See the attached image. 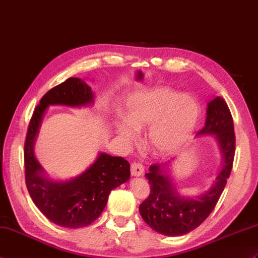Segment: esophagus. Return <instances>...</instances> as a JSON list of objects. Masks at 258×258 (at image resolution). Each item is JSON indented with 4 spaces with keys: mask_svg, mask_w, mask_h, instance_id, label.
Masks as SVG:
<instances>
[{
    "mask_svg": "<svg viewBox=\"0 0 258 258\" xmlns=\"http://www.w3.org/2000/svg\"><path fill=\"white\" fill-rule=\"evenodd\" d=\"M131 173L132 176H136L140 177L143 176L144 173V167L141 163H133L131 165Z\"/></svg>",
    "mask_w": 258,
    "mask_h": 258,
    "instance_id": "obj_1",
    "label": "esophagus"
}]
</instances>
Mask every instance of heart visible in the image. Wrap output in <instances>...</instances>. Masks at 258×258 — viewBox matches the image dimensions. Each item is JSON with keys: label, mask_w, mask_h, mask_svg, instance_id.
Segmentation results:
<instances>
[{"label": "heart", "mask_w": 258, "mask_h": 258, "mask_svg": "<svg viewBox=\"0 0 258 258\" xmlns=\"http://www.w3.org/2000/svg\"><path fill=\"white\" fill-rule=\"evenodd\" d=\"M199 116L200 107L194 98L159 87L145 90L128 100L125 121L117 124V133L131 142L135 140V131L149 125V146L159 155H167L189 139Z\"/></svg>", "instance_id": "1"}]
</instances>
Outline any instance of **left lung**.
<instances>
[{"mask_svg":"<svg viewBox=\"0 0 258 258\" xmlns=\"http://www.w3.org/2000/svg\"><path fill=\"white\" fill-rule=\"evenodd\" d=\"M208 134L214 135L219 142L223 166L212 188L205 195L198 198L180 197L166 173L167 164L149 167L146 178L151 192L140 205V213L143 220L160 234L179 236L195 230L210 215L223 192L234 161L235 133L231 111L220 97L209 102L206 124L198 133Z\"/></svg>","mask_w":258,"mask_h":258,"instance_id":"obj_1","label":"left lung"}]
</instances>
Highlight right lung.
Segmentation results:
<instances>
[{
  "label": "right lung",
  "instance_id": "add662e5",
  "mask_svg": "<svg viewBox=\"0 0 258 258\" xmlns=\"http://www.w3.org/2000/svg\"><path fill=\"white\" fill-rule=\"evenodd\" d=\"M92 102L91 88L80 78H69L53 87L35 107L24 145L25 182L29 196L51 222L70 229L88 226L100 217L111 191L128 180V161L101 153L80 176L68 181H52L43 175V168L34 156V143L47 106H81Z\"/></svg>",
  "mask_w": 258,
  "mask_h": 258
}]
</instances>
